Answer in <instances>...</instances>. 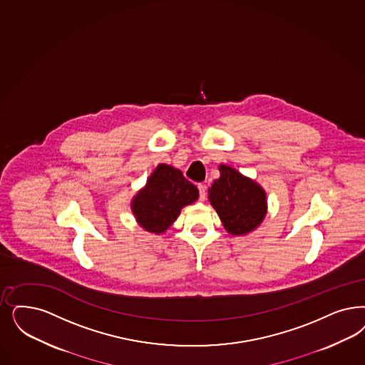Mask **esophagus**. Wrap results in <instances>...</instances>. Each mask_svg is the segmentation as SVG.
<instances>
[{"label": "esophagus", "mask_w": 365, "mask_h": 365, "mask_svg": "<svg viewBox=\"0 0 365 365\" xmlns=\"http://www.w3.org/2000/svg\"><path fill=\"white\" fill-rule=\"evenodd\" d=\"M198 190H200V201H205L206 198V186L203 183L198 185Z\"/></svg>", "instance_id": "1"}]
</instances>
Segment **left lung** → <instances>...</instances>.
<instances>
[{"mask_svg":"<svg viewBox=\"0 0 365 365\" xmlns=\"http://www.w3.org/2000/svg\"><path fill=\"white\" fill-rule=\"evenodd\" d=\"M220 178L209 187V201L232 236H245L260 227L267 214L265 190L236 168L220 164Z\"/></svg>","mask_w":365,"mask_h":365,"instance_id":"obj_1","label":"left lung"}]
</instances>
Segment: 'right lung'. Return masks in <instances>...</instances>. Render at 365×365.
<instances>
[{"mask_svg":"<svg viewBox=\"0 0 365 365\" xmlns=\"http://www.w3.org/2000/svg\"><path fill=\"white\" fill-rule=\"evenodd\" d=\"M198 189L180 170L168 164H158L143 189L132 198L130 209L138 227L145 232L163 235L180 214V210L198 200Z\"/></svg>","mask_w":365,"mask_h":365,"instance_id":"right-lung-1","label":"right lung"}]
</instances>
